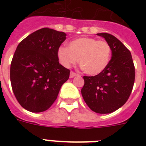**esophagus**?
Wrapping results in <instances>:
<instances>
[{"mask_svg":"<svg viewBox=\"0 0 146 146\" xmlns=\"http://www.w3.org/2000/svg\"><path fill=\"white\" fill-rule=\"evenodd\" d=\"M77 75L76 73H74V72H73V71H71L70 72V78H73L74 76H76Z\"/></svg>","mask_w":146,"mask_h":146,"instance_id":"1","label":"esophagus"}]
</instances>
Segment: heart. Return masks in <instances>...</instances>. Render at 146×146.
Returning <instances> with one entry per match:
<instances>
[{
	"mask_svg": "<svg viewBox=\"0 0 146 146\" xmlns=\"http://www.w3.org/2000/svg\"><path fill=\"white\" fill-rule=\"evenodd\" d=\"M110 44L104 40L82 37L70 42L69 48L60 47L57 56L65 67L79 61L85 73L90 76L99 74L106 68L111 58Z\"/></svg>",
	"mask_w": 146,
	"mask_h": 146,
	"instance_id": "b5f03b06",
	"label": "heart"
}]
</instances>
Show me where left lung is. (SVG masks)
Returning <instances> with one entry per match:
<instances>
[{
    "label": "left lung",
    "mask_w": 146,
    "mask_h": 146,
    "mask_svg": "<svg viewBox=\"0 0 146 146\" xmlns=\"http://www.w3.org/2000/svg\"><path fill=\"white\" fill-rule=\"evenodd\" d=\"M110 44L112 57L102 73L94 76H83L82 98L92 111L110 113L127 102L135 81V67L131 53L113 35L98 33Z\"/></svg>",
    "instance_id": "obj_1"
}]
</instances>
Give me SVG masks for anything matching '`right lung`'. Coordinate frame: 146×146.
Returning a JSON list of instances; mask_svg holds the SVG:
<instances>
[{
	"instance_id": "right-lung-1",
	"label": "right lung",
	"mask_w": 146,
	"mask_h": 146,
	"mask_svg": "<svg viewBox=\"0 0 146 146\" xmlns=\"http://www.w3.org/2000/svg\"><path fill=\"white\" fill-rule=\"evenodd\" d=\"M66 33L49 28L35 31L17 46L10 65L14 96L23 108L38 113L57 99L70 70L60 64L57 51Z\"/></svg>"
}]
</instances>
